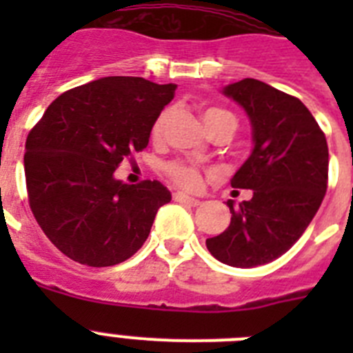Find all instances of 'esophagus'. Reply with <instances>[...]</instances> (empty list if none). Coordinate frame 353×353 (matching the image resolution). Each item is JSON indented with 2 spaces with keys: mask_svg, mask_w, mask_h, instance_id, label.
I'll return each mask as SVG.
<instances>
[{
  "mask_svg": "<svg viewBox=\"0 0 353 353\" xmlns=\"http://www.w3.org/2000/svg\"><path fill=\"white\" fill-rule=\"evenodd\" d=\"M173 198H174V201H179V203H185V205H189V207H198V205L201 203L198 198L185 194V192H174Z\"/></svg>",
  "mask_w": 353,
  "mask_h": 353,
  "instance_id": "esophagus-1",
  "label": "esophagus"
}]
</instances>
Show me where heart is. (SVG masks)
I'll return each mask as SVG.
<instances>
[{
    "label": "heart",
    "instance_id": "obj_1",
    "mask_svg": "<svg viewBox=\"0 0 353 353\" xmlns=\"http://www.w3.org/2000/svg\"><path fill=\"white\" fill-rule=\"evenodd\" d=\"M170 117H171L170 109H164L162 113H159V117L155 118L154 121V125H152V139H155V141L161 139L162 132H164V127H166ZM224 120L232 121L233 125H235V118L228 113V111H224V109L208 108L203 113V123L207 129H210V127H214L215 123H219V121H224ZM168 173H170V176L174 180V182L179 183V185L185 187V189H196V187L199 185V182H201V174H199V171L196 170V168L187 166V164H180V162L171 164V166L168 168Z\"/></svg>",
    "mask_w": 353,
    "mask_h": 353
}]
</instances>
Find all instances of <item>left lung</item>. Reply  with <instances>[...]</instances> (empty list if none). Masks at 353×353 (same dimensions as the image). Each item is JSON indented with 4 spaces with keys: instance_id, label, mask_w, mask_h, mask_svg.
I'll return each instance as SVG.
<instances>
[{
    "instance_id": "1",
    "label": "left lung",
    "mask_w": 353,
    "mask_h": 353,
    "mask_svg": "<svg viewBox=\"0 0 353 353\" xmlns=\"http://www.w3.org/2000/svg\"><path fill=\"white\" fill-rule=\"evenodd\" d=\"M221 92L244 109L252 150L233 174L232 187L252 198L226 205L232 223L207 239L212 256L230 267L252 269L283 256L302 236L327 191L329 148L316 120L299 99L258 79Z\"/></svg>"
}]
</instances>
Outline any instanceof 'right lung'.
Instances as JSON below:
<instances>
[{
	"label": "right lung",
	"instance_id": "right-lung-1",
	"mask_svg": "<svg viewBox=\"0 0 353 353\" xmlns=\"http://www.w3.org/2000/svg\"><path fill=\"white\" fill-rule=\"evenodd\" d=\"M174 90L143 77H101L61 93L33 127L24 154L30 207L65 256L111 267L145 244L171 192L157 180L123 183L114 171L146 148Z\"/></svg>",
	"mask_w": 353,
	"mask_h": 353
}]
</instances>
